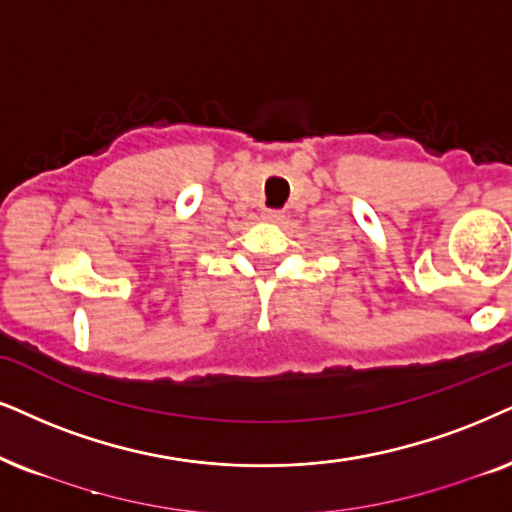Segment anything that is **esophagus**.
Instances as JSON below:
<instances>
[{
  "mask_svg": "<svg viewBox=\"0 0 512 512\" xmlns=\"http://www.w3.org/2000/svg\"><path fill=\"white\" fill-rule=\"evenodd\" d=\"M264 219H267V222H281L283 212L281 210H264Z\"/></svg>",
  "mask_w": 512,
  "mask_h": 512,
  "instance_id": "1",
  "label": "esophagus"
}]
</instances>
